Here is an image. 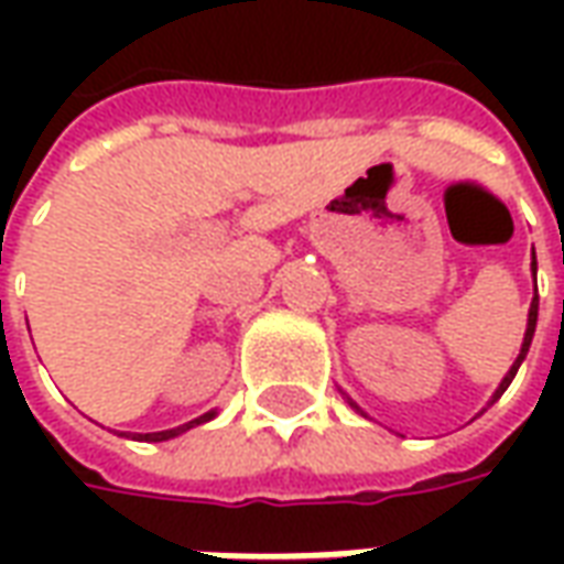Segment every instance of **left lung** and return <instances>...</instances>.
Instances as JSON below:
<instances>
[{
	"label": "left lung",
	"mask_w": 564,
	"mask_h": 564,
	"mask_svg": "<svg viewBox=\"0 0 564 564\" xmlns=\"http://www.w3.org/2000/svg\"><path fill=\"white\" fill-rule=\"evenodd\" d=\"M532 274H538V262H534V250H532ZM534 326H538V290H534L532 307H529V323H525V335H522V347H520V356H517V359H513V366H510V371H508V375H505V378H501V383H498V390L492 392V399H489V404H492V402H498V399H501V392H505V390H508V387H510V380L517 378V371H520L522 359H525V354H529V347H532V338H534ZM347 402H350V408H354L356 414L368 416L366 411H362V408H359V404L354 402V399H347Z\"/></svg>",
	"instance_id": "left-lung-1"
}]
</instances>
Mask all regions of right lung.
<instances>
[{"instance_id":"add662e5","label":"right lung","mask_w":564,"mask_h":564,"mask_svg":"<svg viewBox=\"0 0 564 564\" xmlns=\"http://www.w3.org/2000/svg\"><path fill=\"white\" fill-rule=\"evenodd\" d=\"M214 416H217V411H208V414L196 416V420H189V423L177 425V429H165V432H144V435H141V432H120V435L132 437V441H169V437L184 435V432H189V429H196V425L208 423V420H214Z\"/></svg>"}]
</instances>
